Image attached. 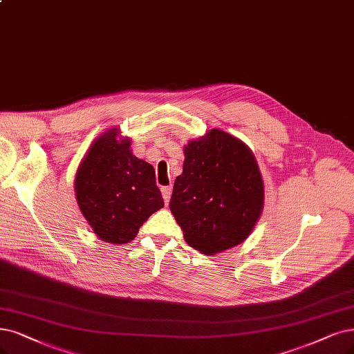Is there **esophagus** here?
<instances>
[{
    "label": "esophagus",
    "mask_w": 354,
    "mask_h": 354,
    "mask_svg": "<svg viewBox=\"0 0 354 354\" xmlns=\"http://www.w3.org/2000/svg\"><path fill=\"white\" fill-rule=\"evenodd\" d=\"M162 195H163V200L167 204L170 200V195H172V187H162Z\"/></svg>",
    "instance_id": "34e87169"
}]
</instances>
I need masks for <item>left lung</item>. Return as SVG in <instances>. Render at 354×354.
Listing matches in <instances>:
<instances>
[{"label":"left lung","mask_w":354,"mask_h":354,"mask_svg":"<svg viewBox=\"0 0 354 354\" xmlns=\"http://www.w3.org/2000/svg\"><path fill=\"white\" fill-rule=\"evenodd\" d=\"M169 208L185 242L205 255L242 243L264 207V182L252 151L220 129L189 141Z\"/></svg>","instance_id":"left-lung-1"}]
</instances>
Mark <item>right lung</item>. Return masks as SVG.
<instances>
[{"instance_id": "right-lung-1", "label": "right lung", "mask_w": 354, "mask_h": 354, "mask_svg": "<svg viewBox=\"0 0 354 354\" xmlns=\"http://www.w3.org/2000/svg\"><path fill=\"white\" fill-rule=\"evenodd\" d=\"M118 129L99 137L77 170L78 207L97 236L111 243L133 241L141 225L165 205L154 169L131 153Z\"/></svg>"}]
</instances>
